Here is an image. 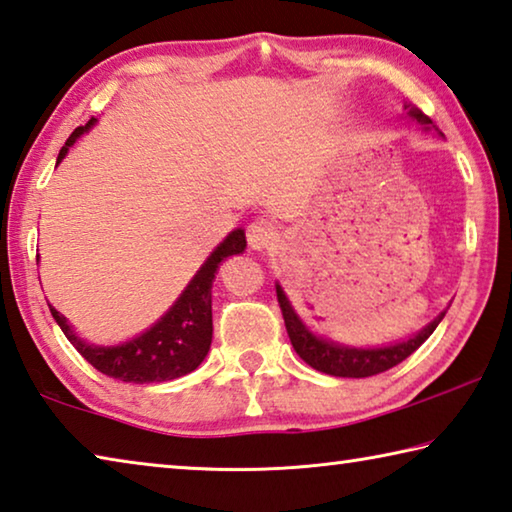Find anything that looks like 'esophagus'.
<instances>
[{
	"label": "esophagus",
	"instance_id": "1",
	"mask_svg": "<svg viewBox=\"0 0 512 512\" xmlns=\"http://www.w3.org/2000/svg\"><path fill=\"white\" fill-rule=\"evenodd\" d=\"M246 239H248V246L253 250H264L277 241V228L273 225V221L257 219L248 225Z\"/></svg>",
	"mask_w": 512,
	"mask_h": 512
}]
</instances>
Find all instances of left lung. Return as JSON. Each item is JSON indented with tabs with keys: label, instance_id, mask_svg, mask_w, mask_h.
Here are the masks:
<instances>
[{
	"label": "left lung",
	"instance_id": "obj_1",
	"mask_svg": "<svg viewBox=\"0 0 512 512\" xmlns=\"http://www.w3.org/2000/svg\"><path fill=\"white\" fill-rule=\"evenodd\" d=\"M404 110L406 115L418 121L420 126H424V131H431L433 121L424 115L422 110L413 106H404ZM275 291L293 350H296L298 357L309 363L311 368L332 377H372L397 366V363H402L406 357H411V354L433 334V329L438 327L440 320L445 318V311H440L427 327H422L418 334H413L411 339L400 343L381 345V348H352V345L329 341L311 332V329L302 323V318L296 314V309H293L291 300L287 298V293H284L280 284H275Z\"/></svg>",
	"mask_w": 512,
	"mask_h": 512
}]
</instances>
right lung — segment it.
Instances as JSON below:
<instances>
[{
  "instance_id": "add662e5",
  "label": "right lung",
  "mask_w": 512,
  "mask_h": 512,
  "mask_svg": "<svg viewBox=\"0 0 512 512\" xmlns=\"http://www.w3.org/2000/svg\"><path fill=\"white\" fill-rule=\"evenodd\" d=\"M97 124L90 119L69 135L63 149L58 153V162L69 151V146L79 140L83 133ZM246 250V232L237 228L216 246L196 275L189 280L178 300L155 320V323L135 336L131 341L119 345H94L83 341L67 318L49 305L51 316L63 329V334L83 354V359L112 379L128 381V384H153V381H171L196 370L207 357L212 345V282L225 257L239 255ZM40 259V255H38Z\"/></svg>"
}]
</instances>
